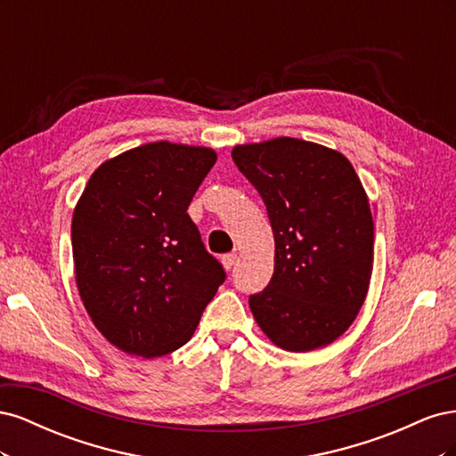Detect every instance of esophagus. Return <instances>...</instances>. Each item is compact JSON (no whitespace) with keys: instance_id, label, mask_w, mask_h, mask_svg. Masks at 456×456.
<instances>
[{"instance_id":"34e87169","label":"esophagus","mask_w":456,"mask_h":456,"mask_svg":"<svg viewBox=\"0 0 456 456\" xmlns=\"http://www.w3.org/2000/svg\"><path fill=\"white\" fill-rule=\"evenodd\" d=\"M236 262H238V255L236 253H226L223 256V265H224L226 270H232L233 266H236Z\"/></svg>"}]
</instances>
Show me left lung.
<instances>
[{"label":"left lung","mask_w":456,"mask_h":456,"mask_svg":"<svg viewBox=\"0 0 456 456\" xmlns=\"http://www.w3.org/2000/svg\"><path fill=\"white\" fill-rule=\"evenodd\" d=\"M266 205L273 275L249 306L266 337L289 352L337 340L363 306L375 226L352 163L335 150L289 139L232 150Z\"/></svg>","instance_id":"1"}]
</instances>
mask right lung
I'll list each match as a JSON object with an SVG mask.
<instances>
[{
    "label": "right lung",
    "mask_w": 456,
    "mask_h": 456,
    "mask_svg": "<svg viewBox=\"0 0 456 456\" xmlns=\"http://www.w3.org/2000/svg\"><path fill=\"white\" fill-rule=\"evenodd\" d=\"M215 161L211 148L150 142L104 161L76 205L79 297L123 352L159 357L184 346L226 280L188 215Z\"/></svg>",
    "instance_id": "right-lung-1"
}]
</instances>
